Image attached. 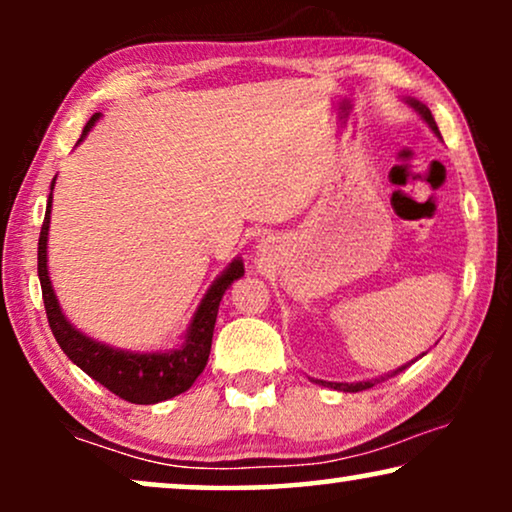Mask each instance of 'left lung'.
<instances>
[{
  "instance_id": "obj_1",
  "label": "left lung",
  "mask_w": 512,
  "mask_h": 512,
  "mask_svg": "<svg viewBox=\"0 0 512 512\" xmlns=\"http://www.w3.org/2000/svg\"><path fill=\"white\" fill-rule=\"evenodd\" d=\"M405 102H408L410 107L415 109L419 116H422V121H424L426 125H429V128L433 130V135L440 137V130H438V125H436V121H433V116H431V109L426 107V104H422V102L412 100V97H408V100H405ZM410 363H412V361H410ZM410 363H405V366L396 368V370H391V373H384L382 377H375V380H363V382H326V380H314V382H317V384H324V387H331V389H338V391H349V394H354V391L370 389V387H375L377 382L387 380V377H394V375H398V373H403V370L408 368Z\"/></svg>"
}]
</instances>
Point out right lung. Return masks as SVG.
<instances>
[{"instance_id":"right-lung-1","label":"right lung","mask_w":512,"mask_h":512,"mask_svg":"<svg viewBox=\"0 0 512 512\" xmlns=\"http://www.w3.org/2000/svg\"><path fill=\"white\" fill-rule=\"evenodd\" d=\"M100 121V114H93V118L86 123L81 132V144L90 128ZM53 186L51 181V195H48L44 226H41L39 235V282H41V296H44L46 317L51 324V331L58 340L62 352L69 356V361L76 363L83 373L107 387L111 394H116L123 401L137 403V405H153L167 398H174L184 394L186 389L193 387L198 375L205 370L209 349H212V335L216 314H219V303L223 293L235 279L244 275L242 258H235L219 277L209 286L205 298L200 300L198 310H195L191 324H188L186 333L181 335V345L174 349H163V352H128V349H118L104 342H97L81 333L79 328L69 324V319L62 314V307L55 296L51 277H48V226H51V202H53Z\"/></svg>"}]
</instances>
